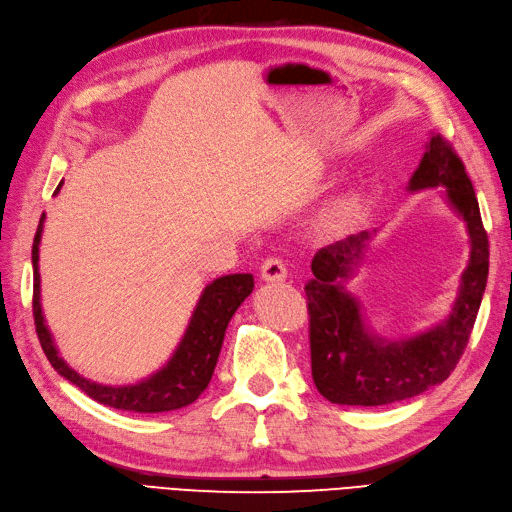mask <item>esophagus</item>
Here are the masks:
<instances>
[{
  "mask_svg": "<svg viewBox=\"0 0 512 512\" xmlns=\"http://www.w3.org/2000/svg\"><path fill=\"white\" fill-rule=\"evenodd\" d=\"M261 279L270 281V283L285 281V279H287L285 261L279 259V257H268V259L264 261V266H261Z\"/></svg>",
  "mask_w": 512,
  "mask_h": 512,
  "instance_id": "34e87169",
  "label": "esophagus"
}]
</instances>
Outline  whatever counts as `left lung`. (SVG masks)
I'll return each instance as SVG.
<instances>
[{"instance_id": "obj_1", "label": "left lung", "mask_w": 512, "mask_h": 512, "mask_svg": "<svg viewBox=\"0 0 512 512\" xmlns=\"http://www.w3.org/2000/svg\"><path fill=\"white\" fill-rule=\"evenodd\" d=\"M430 188H443L450 207L465 222L471 246L458 296L441 324L406 339H387L365 322L361 303L346 290V281L378 229L320 248L311 261L313 279L305 285L311 376L333 404L381 406L415 398L452 374L469 342L489 277V240L461 157L439 134L430 136L409 179V192Z\"/></svg>"}]
</instances>
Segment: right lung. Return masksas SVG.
Returning <instances> with one entry per match:
<instances>
[{
	"mask_svg": "<svg viewBox=\"0 0 512 512\" xmlns=\"http://www.w3.org/2000/svg\"><path fill=\"white\" fill-rule=\"evenodd\" d=\"M60 186L54 194L60 192ZM43 225L45 214L41 216V222H38L32 246V309L38 339H41V346L49 363L54 365V370L75 387H80L86 396L121 411L164 413L181 409V406H188L199 398L207 389L209 381H212L229 320L253 292V274H225V277H218L205 285V290L199 296V303H196L190 316L186 333H183L175 352L160 370L131 385H101L69 368V363L60 357L54 337H51V331L45 324L41 305V272H38V251H41L38 246H41L43 238Z\"/></svg>",
	"mask_w": 512,
	"mask_h": 512,
	"instance_id": "add662e5",
	"label": "right lung"
}]
</instances>
